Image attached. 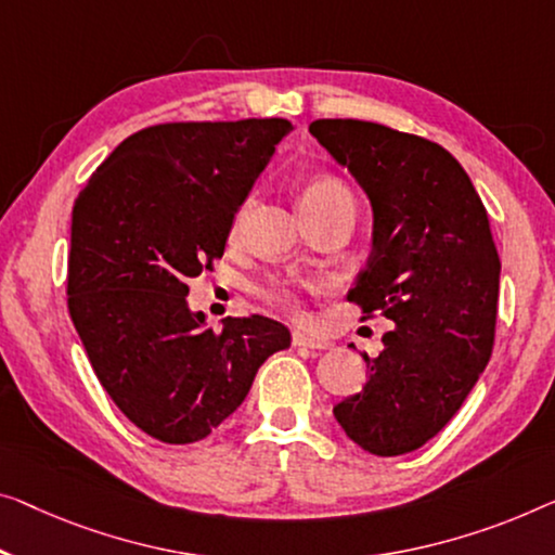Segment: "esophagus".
Returning a JSON list of instances; mask_svg holds the SVG:
<instances>
[{"instance_id":"1","label":"esophagus","mask_w":555,"mask_h":555,"mask_svg":"<svg viewBox=\"0 0 555 555\" xmlns=\"http://www.w3.org/2000/svg\"><path fill=\"white\" fill-rule=\"evenodd\" d=\"M292 341H294V346H304V349H311V351H324V349H328V346H331L328 341H324V338L304 334V331H294Z\"/></svg>"}]
</instances>
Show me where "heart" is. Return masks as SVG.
Returning a JSON list of instances; mask_svg holds the SVG:
<instances>
[{
    "instance_id": "heart-1",
    "label": "heart",
    "mask_w": 555,
    "mask_h": 555,
    "mask_svg": "<svg viewBox=\"0 0 555 555\" xmlns=\"http://www.w3.org/2000/svg\"><path fill=\"white\" fill-rule=\"evenodd\" d=\"M326 196L351 198L349 189H346L341 181H336V179H319V181H313V184L306 189V194H304V198H326ZM304 198H301V202H304ZM242 217H244V211H238L236 214V221H234V229H238V224H242ZM251 294L259 296L261 301L276 306V309H284L288 313H299L301 311L299 284H296L294 279L269 276V279L259 281V284H254L251 286Z\"/></svg>"
}]
</instances>
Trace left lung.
Masks as SVG:
<instances>
[{"label": "left lung", "mask_w": 555, "mask_h": 555, "mask_svg": "<svg viewBox=\"0 0 555 555\" xmlns=\"http://www.w3.org/2000/svg\"><path fill=\"white\" fill-rule=\"evenodd\" d=\"M309 131L374 209V249L349 301L393 321L384 351L363 353L366 384L334 416L363 451L401 456L449 424L491 359L501 261L489 214L436 142L359 119Z\"/></svg>", "instance_id": "left-lung-1"}]
</instances>
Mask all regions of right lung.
Returning a JSON list of instances; mask_svg holds the SVG:
<instances>
[{
    "label": "right lung",
    "mask_w": 555,
    "mask_h": 555,
    "mask_svg": "<svg viewBox=\"0 0 555 555\" xmlns=\"http://www.w3.org/2000/svg\"><path fill=\"white\" fill-rule=\"evenodd\" d=\"M286 119L171 121L124 139L72 209L66 304L117 409L156 441L229 418L292 334L274 319L206 328L186 281L224 254L234 214L292 131Z\"/></svg>",
    "instance_id": "add662e5"
}]
</instances>
